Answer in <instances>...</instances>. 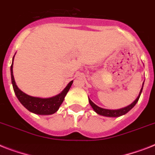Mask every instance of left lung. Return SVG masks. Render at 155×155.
I'll return each mask as SVG.
<instances>
[{"mask_svg":"<svg viewBox=\"0 0 155 155\" xmlns=\"http://www.w3.org/2000/svg\"><path fill=\"white\" fill-rule=\"evenodd\" d=\"M143 87H142L141 90H140V93H139V95L138 96V97L136 98L135 101L131 103L130 105L124 107V108H120V109H116V110H111V109H105V108H102L99 106L96 105L89 98V102L90 104V105L92 106V108H93V110L95 111L97 114L101 115V116H108V117H118V116H123V115L126 114L127 112H128L131 108L134 107V106L136 104V103L138 102L139 99V97L141 95L142 90H143Z\"/></svg>","mask_w":155,"mask_h":155,"instance_id":"obj_1","label":"left lung"}]
</instances>
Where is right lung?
I'll return each mask as SVG.
<instances>
[{"instance_id": "add662e5", "label": "right lung", "mask_w": 155, "mask_h": 155, "mask_svg": "<svg viewBox=\"0 0 155 155\" xmlns=\"http://www.w3.org/2000/svg\"><path fill=\"white\" fill-rule=\"evenodd\" d=\"M14 57H15V55H14ZM13 59H12V63L11 69H10L11 70L12 84V87H13L14 92H15L16 97L20 101V103L22 104L23 105L28 111H30L31 112H33V113L37 115H51L57 112L58 108H59L60 105L63 102L66 93H68L69 89L72 85L73 81H71L69 83L62 93L54 96V97L49 98H40L31 97V96L28 95V94L21 91L18 88L16 82H15L13 72H12Z\"/></svg>"}]
</instances>
